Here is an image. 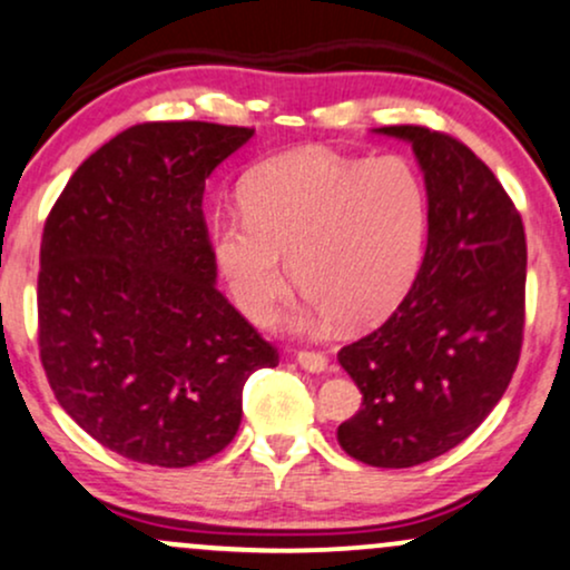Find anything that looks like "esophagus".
I'll list each match as a JSON object with an SVG mask.
<instances>
[{
	"label": "esophagus",
	"instance_id": "34e87169",
	"mask_svg": "<svg viewBox=\"0 0 570 570\" xmlns=\"http://www.w3.org/2000/svg\"><path fill=\"white\" fill-rule=\"evenodd\" d=\"M297 363L305 368V372H311V374H321V372H326V368H328V358L324 353L303 351V353H297Z\"/></svg>",
	"mask_w": 570,
	"mask_h": 570
}]
</instances>
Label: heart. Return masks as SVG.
<instances>
[{"label": "heart", "mask_w": 570, "mask_h": 570, "mask_svg": "<svg viewBox=\"0 0 570 570\" xmlns=\"http://www.w3.org/2000/svg\"><path fill=\"white\" fill-rule=\"evenodd\" d=\"M428 194L397 156L345 159L299 150L259 167L244 185V212L212 219V246L233 299L267 321L292 274L307 292L294 326H368L395 311L420 273Z\"/></svg>", "instance_id": "obj_1"}]
</instances>
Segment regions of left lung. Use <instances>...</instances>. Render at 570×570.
<instances>
[{
	"label": "left lung",
	"instance_id": "left-lung-1",
	"mask_svg": "<svg viewBox=\"0 0 570 570\" xmlns=\"http://www.w3.org/2000/svg\"><path fill=\"white\" fill-rule=\"evenodd\" d=\"M414 148L428 249L393 315L337 353L363 393L337 441L372 468H414L475 428L515 374L525 324V230L502 183L456 137L380 127Z\"/></svg>",
	"mask_w": 570,
	"mask_h": 570
}]
</instances>
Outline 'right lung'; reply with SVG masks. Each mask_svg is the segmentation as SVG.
I'll use <instances>...</instances> for the list:
<instances>
[{
  "label": "right lung",
  "mask_w": 570,
  "mask_h": 570,
  "mask_svg": "<svg viewBox=\"0 0 570 570\" xmlns=\"http://www.w3.org/2000/svg\"><path fill=\"white\" fill-rule=\"evenodd\" d=\"M255 129L146 121L81 164L39 252V358L66 414L106 449L156 468L219 454L242 393L278 366L217 289L204 188Z\"/></svg>",
  "instance_id": "obj_1"
}]
</instances>
